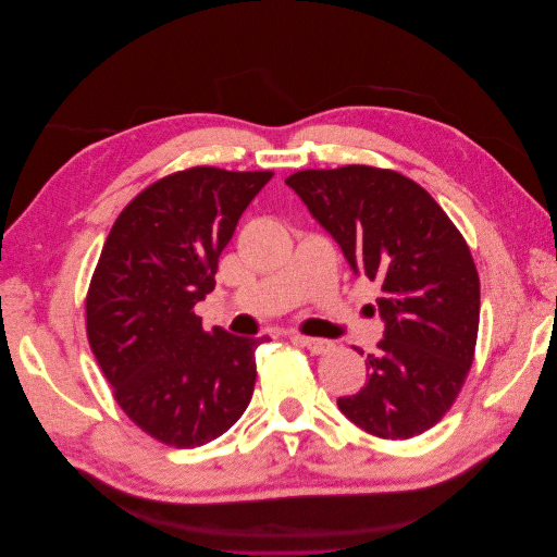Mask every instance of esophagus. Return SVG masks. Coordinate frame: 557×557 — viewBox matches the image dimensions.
Instances as JSON below:
<instances>
[{
	"mask_svg": "<svg viewBox=\"0 0 557 557\" xmlns=\"http://www.w3.org/2000/svg\"><path fill=\"white\" fill-rule=\"evenodd\" d=\"M295 342H299L301 346H307L311 352H315V356H327V352H332L336 348L334 342H330V339H315V336L295 334Z\"/></svg>",
	"mask_w": 557,
	"mask_h": 557,
	"instance_id": "obj_1",
	"label": "esophagus"
}]
</instances>
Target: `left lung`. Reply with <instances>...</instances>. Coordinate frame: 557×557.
<instances>
[{
    "instance_id": "1",
    "label": "left lung",
    "mask_w": 557,
    "mask_h": 557,
    "mask_svg": "<svg viewBox=\"0 0 557 557\" xmlns=\"http://www.w3.org/2000/svg\"><path fill=\"white\" fill-rule=\"evenodd\" d=\"M342 246L352 272L381 281L385 332L360 393L339 409L381 440H411L458 399L474 362L481 285L460 230L411 178L369 164L285 178Z\"/></svg>"
}]
</instances>
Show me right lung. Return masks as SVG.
<instances>
[{"instance_id": "obj_1", "label": "right lung", "mask_w": 557, "mask_h": 557, "mask_svg": "<svg viewBox=\"0 0 557 557\" xmlns=\"http://www.w3.org/2000/svg\"><path fill=\"white\" fill-rule=\"evenodd\" d=\"M274 172L190 166L134 197L115 218L86 297V330L113 397L134 425L174 448L227 432L256 387V348L195 305L215 288L218 258Z\"/></svg>"}]
</instances>
